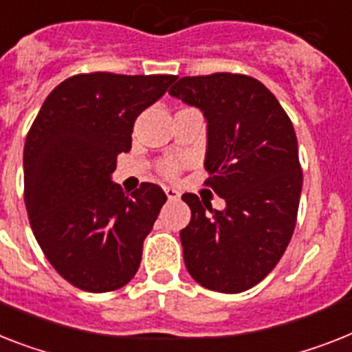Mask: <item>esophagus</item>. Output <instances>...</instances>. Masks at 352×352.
I'll return each instance as SVG.
<instances>
[{
  "label": "esophagus",
  "mask_w": 352,
  "mask_h": 352,
  "mask_svg": "<svg viewBox=\"0 0 352 352\" xmlns=\"http://www.w3.org/2000/svg\"><path fill=\"white\" fill-rule=\"evenodd\" d=\"M164 190H165V196L169 197V201H176V199H179V192H178V190H176V188L165 187Z\"/></svg>",
  "instance_id": "34e87169"
}]
</instances>
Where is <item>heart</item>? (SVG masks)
<instances>
[{
	"instance_id": "1",
	"label": "heart",
	"mask_w": 352,
	"mask_h": 352,
	"mask_svg": "<svg viewBox=\"0 0 352 352\" xmlns=\"http://www.w3.org/2000/svg\"><path fill=\"white\" fill-rule=\"evenodd\" d=\"M179 169V164L178 162H165L164 165H162V173L165 174V176H176V173H178Z\"/></svg>"
}]
</instances>
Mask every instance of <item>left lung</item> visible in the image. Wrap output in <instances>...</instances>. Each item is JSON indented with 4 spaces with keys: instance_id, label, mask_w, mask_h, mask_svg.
I'll list each match as a JSON object with an SVG mask.
<instances>
[{
    "instance_id": "left-lung-1",
    "label": "left lung",
    "mask_w": 352,
    "mask_h": 352,
    "mask_svg": "<svg viewBox=\"0 0 352 352\" xmlns=\"http://www.w3.org/2000/svg\"><path fill=\"white\" fill-rule=\"evenodd\" d=\"M169 93L207 120V185L225 199L216 210L196 194L182 196L190 207L179 232L187 272L212 292H246L277 266L295 230L302 170L293 124L248 75L183 77Z\"/></svg>"
}]
</instances>
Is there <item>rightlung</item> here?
I'll use <instances>...</instances> for the list:
<instances>
[{
    "label": "right lung",
    "instance_id": "1",
    "mask_svg": "<svg viewBox=\"0 0 352 352\" xmlns=\"http://www.w3.org/2000/svg\"><path fill=\"white\" fill-rule=\"evenodd\" d=\"M174 75L82 74L46 97L23 153L32 232L57 274L89 293L126 286L167 196L142 183L126 196L111 182L131 151L136 117L164 97Z\"/></svg>",
    "mask_w": 352,
    "mask_h": 352
}]
</instances>
